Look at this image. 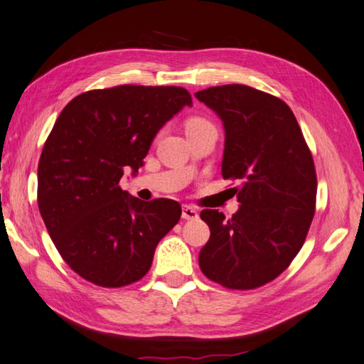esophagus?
Segmentation results:
<instances>
[{
  "instance_id": "1",
  "label": "esophagus",
  "mask_w": 364,
  "mask_h": 364,
  "mask_svg": "<svg viewBox=\"0 0 364 364\" xmlns=\"http://www.w3.org/2000/svg\"><path fill=\"white\" fill-rule=\"evenodd\" d=\"M200 217V214H198V210L190 208V205H182V218H185V220H196V218Z\"/></svg>"
}]
</instances>
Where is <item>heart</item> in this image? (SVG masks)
Returning a JSON list of instances; mask_svg holds the SVG:
<instances>
[{
  "label": "heart",
  "mask_w": 364,
  "mask_h": 364,
  "mask_svg": "<svg viewBox=\"0 0 364 364\" xmlns=\"http://www.w3.org/2000/svg\"><path fill=\"white\" fill-rule=\"evenodd\" d=\"M201 123H208V122H205L204 119H198V117H195V119H190V120L187 122V128L196 127V125H201Z\"/></svg>",
  "instance_id": "b5f03b06"
}]
</instances>
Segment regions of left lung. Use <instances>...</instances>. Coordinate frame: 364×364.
Segmentation results:
<instances>
[{"instance_id":"left-lung-1","label":"left lung","mask_w":364,"mask_h":364,"mask_svg":"<svg viewBox=\"0 0 364 364\" xmlns=\"http://www.w3.org/2000/svg\"><path fill=\"white\" fill-rule=\"evenodd\" d=\"M195 97L223 122V179L242 183L230 220L201 212L210 237L200 267L226 289H257L284 272L306 241L317 196L311 150L291 109L269 93L232 84Z\"/></svg>"}]
</instances>
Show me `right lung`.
<instances>
[{
  "label": "right lung",
  "mask_w": 364,
  "mask_h": 364,
  "mask_svg": "<svg viewBox=\"0 0 364 364\" xmlns=\"http://www.w3.org/2000/svg\"><path fill=\"white\" fill-rule=\"evenodd\" d=\"M191 105L182 87L119 85L82 93L58 115L39 159L38 205L61 258L88 282L119 289L142 279L179 222L177 201H141L119 183Z\"/></svg>",
  "instance_id": "obj_1"
}]
</instances>
